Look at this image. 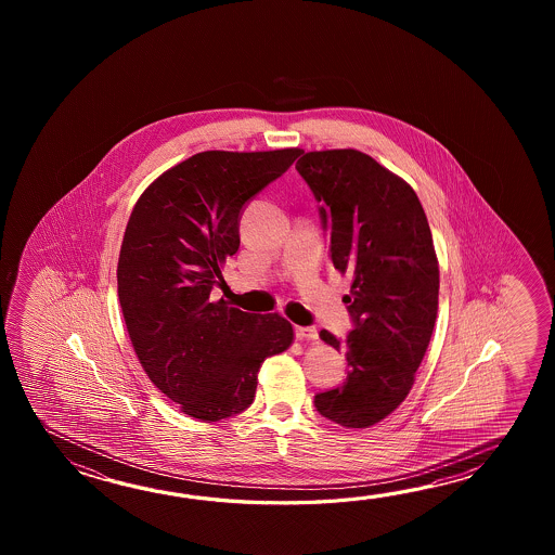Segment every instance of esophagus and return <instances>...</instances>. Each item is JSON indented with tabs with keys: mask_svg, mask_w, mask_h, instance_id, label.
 <instances>
[{
	"mask_svg": "<svg viewBox=\"0 0 555 555\" xmlns=\"http://www.w3.org/2000/svg\"><path fill=\"white\" fill-rule=\"evenodd\" d=\"M295 337L299 341H315L318 339V330L315 327H295Z\"/></svg>",
	"mask_w": 555,
	"mask_h": 555,
	"instance_id": "1",
	"label": "esophagus"
}]
</instances>
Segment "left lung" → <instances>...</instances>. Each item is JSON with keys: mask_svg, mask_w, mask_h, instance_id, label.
Wrapping results in <instances>:
<instances>
[{"mask_svg": "<svg viewBox=\"0 0 555 555\" xmlns=\"http://www.w3.org/2000/svg\"><path fill=\"white\" fill-rule=\"evenodd\" d=\"M330 234L333 268L353 278L345 295L353 330L319 337L347 354L341 387L318 392L321 416L347 428L377 425L413 389L435 330L438 260L414 190L353 149L306 153L297 160Z\"/></svg>", "mask_w": 555, "mask_h": 555, "instance_id": "obj_1", "label": "left lung"}]
</instances>
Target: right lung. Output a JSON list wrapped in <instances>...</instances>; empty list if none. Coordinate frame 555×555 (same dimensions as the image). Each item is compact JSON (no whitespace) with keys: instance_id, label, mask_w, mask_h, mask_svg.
I'll return each instance as SVG.
<instances>
[{"instance_id":"add662e5","label":"right lung","mask_w":555,"mask_h":555,"mask_svg":"<svg viewBox=\"0 0 555 555\" xmlns=\"http://www.w3.org/2000/svg\"><path fill=\"white\" fill-rule=\"evenodd\" d=\"M299 154H194L132 208L117 268L122 318L144 373L192 418L246 411L261 363L294 341L287 319L246 313L212 292L225 285L222 266L240 248L246 204Z\"/></svg>"}]
</instances>
